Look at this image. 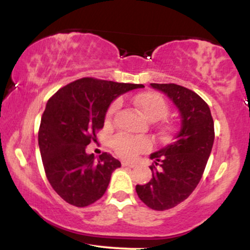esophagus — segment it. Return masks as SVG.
<instances>
[{"label":"esophagus","mask_w":250,"mask_h":250,"mask_svg":"<svg viewBox=\"0 0 250 250\" xmlns=\"http://www.w3.org/2000/svg\"><path fill=\"white\" fill-rule=\"evenodd\" d=\"M122 167H128V168H134L135 165L134 163H130V162H127V161H122Z\"/></svg>","instance_id":"34e87169"}]
</instances>
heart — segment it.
Wrapping results in <instances>:
<instances>
[{
	"mask_svg": "<svg viewBox=\"0 0 250 250\" xmlns=\"http://www.w3.org/2000/svg\"><path fill=\"white\" fill-rule=\"evenodd\" d=\"M133 102L136 108L141 111L142 115L150 121L163 119L169 111L168 102L166 101L165 97L155 91H146V93L139 94L134 97ZM117 108H119L117 102H113L109 105L107 114H105V120L108 122L113 119ZM167 129H169V127H167ZM150 146V141L147 139H136V137L125 136V135H119L114 137L111 141V147L115 150V153L122 159L127 160L134 159L137 154L148 150Z\"/></svg>",
	"mask_w": 250,
	"mask_h": 250,
	"instance_id": "1",
	"label": "heart"
}]
</instances>
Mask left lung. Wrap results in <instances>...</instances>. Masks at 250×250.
I'll use <instances>...</instances> for the list:
<instances>
[{"instance_id":"left-lung-1","label":"left lung","mask_w":250,"mask_h":250,"mask_svg":"<svg viewBox=\"0 0 250 250\" xmlns=\"http://www.w3.org/2000/svg\"><path fill=\"white\" fill-rule=\"evenodd\" d=\"M179 108L181 128L175 141L150 155L153 179L137 185L140 200L154 210H167L185 201L199 185L214 143L210 109L190 89L175 83H150Z\"/></svg>"}]
</instances>
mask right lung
Listing matches in <instances>:
<instances>
[{"instance_id": "obj_1", "label": "right lung", "mask_w": 250, "mask_h": 250, "mask_svg": "<svg viewBox=\"0 0 250 250\" xmlns=\"http://www.w3.org/2000/svg\"><path fill=\"white\" fill-rule=\"evenodd\" d=\"M142 87L83 77L48 100L39 129L40 151L50 186L65 202L87 207L105 193L111 173L121 162L108 153L96 160L85 148L96 141L95 133L103 128L109 104Z\"/></svg>"}]
</instances>
